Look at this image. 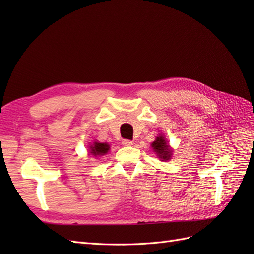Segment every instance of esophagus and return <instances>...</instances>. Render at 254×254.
Wrapping results in <instances>:
<instances>
[{"instance_id":"1","label":"esophagus","mask_w":254,"mask_h":254,"mask_svg":"<svg viewBox=\"0 0 254 254\" xmlns=\"http://www.w3.org/2000/svg\"><path fill=\"white\" fill-rule=\"evenodd\" d=\"M122 144L124 146H131V145H133V142L130 141V140H123Z\"/></svg>"}]
</instances>
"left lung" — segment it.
Here are the masks:
<instances>
[{"label":"left lung","instance_id":"left-lung-1","mask_svg":"<svg viewBox=\"0 0 254 254\" xmlns=\"http://www.w3.org/2000/svg\"><path fill=\"white\" fill-rule=\"evenodd\" d=\"M151 147L161 161H167L171 159L173 150L168 145L164 134L160 133L159 136L156 137V140L151 143Z\"/></svg>","mask_w":254,"mask_h":254}]
</instances>
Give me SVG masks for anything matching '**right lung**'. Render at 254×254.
I'll use <instances>...</instances> for the list:
<instances>
[{
  "label": "right lung",
  "mask_w": 254,
  "mask_h": 254,
  "mask_svg": "<svg viewBox=\"0 0 254 254\" xmlns=\"http://www.w3.org/2000/svg\"><path fill=\"white\" fill-rule=\"evenodd\" d=\"M89 148H90L91 155H93L94 157H96V156L105 155V153L108 152V150L110 149V146H109V144H107V143L94 142L93 144L89 146Z\"/></svg>",
  "instance_id": "right-lung-1"
}]
</instances>
